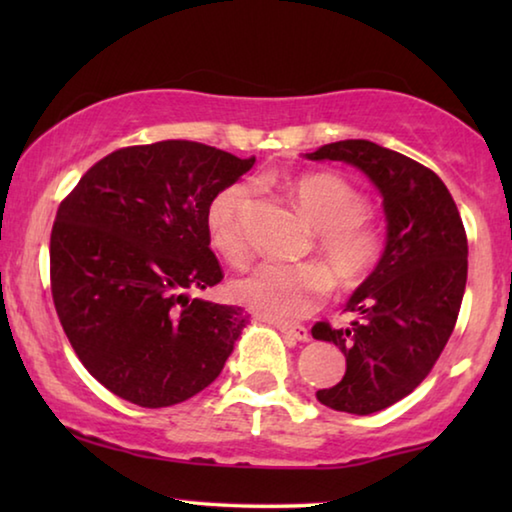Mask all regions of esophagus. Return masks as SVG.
<instances>
[{"label": "esophagus", "mask_w": 512, "mask_h": 512, "mask_svg": "<svg viewBox=\"0 0 512 512\" xmlns=\"http://www.w3.org/2000/svg\"><path fill=\"white\" fill-rule=\"evenodd\" d=\"M277 329H280V332L287 336V339H293V341L305 343V341L311 339L309 329L302 327V325H277Z\"/></svg>", "instance_id": "34e87169"}]
</instances>
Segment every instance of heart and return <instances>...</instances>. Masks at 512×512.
<instances>
[{
  "instance_id": "1",
  "label": "heart",
  "mask_w": 512,
  "mask_h": 512,
  "mask_svg": "<svg viewBox=\"0 0 512 512\" xmlns=\"http://www.w3.org/2000/svg\"><path fill=\"white\" fill-rule=\"evenodd\" d=\"M287 196L316 230L314 250L330 277L314 264L262 262L232 282V293L241 305L280 323L305 318L323 305L329 280L339 289L359 287L384 255L381 230L366 216V196L345 178L336 173H307L287 183ZM250 207L253 192L244 183L221 189L207 207L210 244L230 264H241L248 255Z\"/></svg>"
}]
</instances>
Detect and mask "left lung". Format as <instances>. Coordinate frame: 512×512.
Here are the masks:
<instances>
[{"label":"left lung","instance_id":"1","mask_svg":"<svg viewBox=\"0 0 512 512\" xmlns=\"http://www.w3.org/2000/svg\"><path fill=\"white\" fill-rule=\"evenodd\" d=\"M307 160L352 164L384 198V255L345 305L359 318L341 329L311 327L314 339L345 354L343 379L318 391V402L370 415L418 388L445 350L467 282L465 228L443 180L402 153L343 140L307 153Z\"/></svg>","mask_w":512,"mask_h":512}]
</instances>
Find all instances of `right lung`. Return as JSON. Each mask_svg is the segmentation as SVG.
<instances>
[{"label": "right lung", "mask_w": 512, "mask_h": 512, "mask_svg": "<svg viewBox=\"0 0 512 512\" xmlns=\"http://www.w3.org/2000/svg\"><path fill=\"white\" fill-rule=\"evenodd\" d=\"M255 164L167 140L106 155L58 207L51 296L69 343L110 393L146 409L221 375L248 316L192 298L223 280L207 207Z\"/></svg>", "instance_id": "1"}]
</instances>
